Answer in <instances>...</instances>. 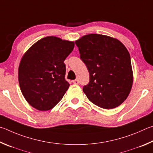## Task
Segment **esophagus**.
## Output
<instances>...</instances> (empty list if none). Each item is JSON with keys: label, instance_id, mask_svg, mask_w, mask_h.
<instances>
[{"label": "esophagus", "instance_id": "obj_1", "mask_svg": "<svg viewBox=\"0 0 153 153\" xmlns=\"http://www.w3.org/2000/svg\"><path fill=\"white\" fill-rule=\"evenodd\" d=\"M72 83L73 84H78L79 83V81L78 80H74V81H72Z\"/></svg>", "mask_w": 153, "mask_h": 153}]
</instances>
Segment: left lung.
<instances>
[{"label": "left lung", "instance_id": "obj_1", "mask_svg": "<svg viewBox=\"0 0 153 153\" xmlns=\"http://www.w3.org/2000/svg\"><path fill=\"white\" fill-rule=\"evenodd\" d=\"M81 59L89 72L83 92L95 105L103 109L119 106L129 95L133 83L130 53L116 38L89 34L75 41Z\"/></svg>", "mask_w": 153, "mask_h": 153}]
</instances>
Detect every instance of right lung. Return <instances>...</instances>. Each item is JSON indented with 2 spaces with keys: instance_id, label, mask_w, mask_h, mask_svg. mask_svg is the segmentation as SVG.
Here are the masks:
<instances>
[{
  "instance_id": "1",
  "label": "right lung",
  "mask_w": 153,
  "mask_h": 153,
  "mask_svg": "<svg viewBox=\"0 0 153 153\" xmlns=\"http://www.w3.org/2000/svg\"><path fill=\"white\" fill-rule=\"evenodd\" d=\"M74 42L56 36L44 37L27 50L18 70L19 83L27 103L39 111L52 109L68 90L64 61Z\"/></svg>"
}]
</instances>
